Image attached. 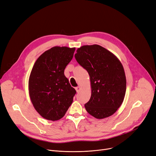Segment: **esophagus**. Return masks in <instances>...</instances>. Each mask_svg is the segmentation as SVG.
<instances>
[{"instance_id":"1","label":"esophagus","mask_w":156,"mask_h":156,"mask_svg":"<svg viewBox=\"0 0 156 156\" xmlns=\"http://www.w3.org/2000/svg\"><path fill=\"white\" fill-rule=\"evenodd\" d=\"M75 89H76V92L78 93L79 92H80V89H81V88H80V87H76L75 88Z\"/></svg>"}]
</instances>
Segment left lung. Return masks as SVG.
<instances>
[{
  "instance_id": "obj_1",
  "label": "left lung",
  "mask_w": 156,
  "mask_h": 156,
  "mask_svg": "<svg viewBox=\"0 0 156 156\" xmlns=\"http://www.w3.org/2000/svg\"><path fill=\"white\" fill-rule=\"evenodd\" d=\"M77 62L88 73L91 97L85 104L87 111L97 119L115 113L123 102L126 80L118 57L99 45H83L75 55Z\"/></svg>"
}]
</instances>
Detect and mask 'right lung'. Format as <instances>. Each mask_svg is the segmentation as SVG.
<instances>
[{
  "label": "right lung",
  "mask_w": 156,
  "mask_h": 156,
  "mask_svg": "<svg viewBox=\"0 0 156 156\" xmlns=\"http://www.w3.org/2000/svg\"><path fill=\"white\" fill-rule=\"evenodd\" d=\"M75 48L54 47L37 59L28 81L31 101L44 118L61 119L71 105L76 90L64 75V69L73 57Z\"/></svg>",
  "instance_id": "1"
}]
</instances>
